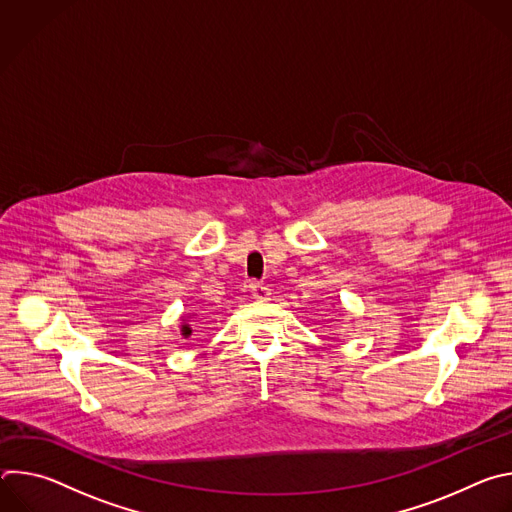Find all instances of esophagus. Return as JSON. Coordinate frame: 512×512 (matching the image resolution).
Listing matches in <instances>:
<instances>
[{
	"label": "esophagus",
	"instance_id": "obj_1",
	"mask_svg": "<svg viewBox=\"0 0 512 512\" xmlns=\"http://www.w3.org/2000/svg\"><path fill=\"white\" fill-rule=\"evenodd\" d=\"M251 294L255 300H267L271 296V291L265 283H259V281H253L251 283Z\"/></svg>",
	"mask_w": 512,
	"mask_h": 512
}]
</instances>
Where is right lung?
I'll use <instances>...</instances> for the list:
<instances>
[{
	"label": "right lung",
	"mask_w": 512,
	"mask_h": 512,
	"mask_svg": "<svg viewBox=\"0 0 512 512\" xmlns=\"http://www.w3.org/2000/svg\"><path fill=\"white\" fill-rule=\"evenodd\" d=\"M190 334H192V328L188 324H184L182 326V336H190Z\"/></svg>",
	"instance_id": "right-lung-1"
}]
</instances>
